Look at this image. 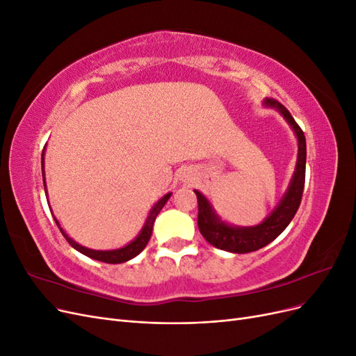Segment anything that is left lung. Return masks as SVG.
I'll return each mask as SVG.
<instances>
[{"label":"left lung","instance_id":"8db88e82","mask_svg":"<svg viewBox=\"0 0 356 356\" xmlns=\"http://www.w3.org/2000/svg\"><path fill=\"white\" fill-rule=\"evenodd\" d=\"M266 106H272L276 111L284 115L288 124L293 129L297 141H298V156L297 165L293 179H291L288 190L284 197L279 202L277 207L268 217L252 227H238L222 221L215 213L212 204L208 202L200 191L195 190L197 196L199 213H197V225L202 236L211 245L222 251H229L234 254H246L260 250V248L273 242L281 234L294 218V215L300 207L301 196L305 190V178H306V138L300 126L296 123L293 115L285 108L282 104L275 99H264Z\"/></svg>","mask_w":356,"mask_h":356}]
</instances>
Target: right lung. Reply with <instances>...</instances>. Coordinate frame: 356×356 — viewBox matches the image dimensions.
<instances>
[{"label": "right lung", "mask_w": 356, "mask_h": 356, "mask_svg": "<svg viewBox=\"0 0 356 356\" xmlns=\"http://www.w3.org/2000/svg\"><path fill=\"white\" fill-rule=\"evenodd\" d=\"M41 170H42V181H44V190H46V178H44V149H42V154H41ZM172 193H168V195H165L163 197H161L154 207L152 208V211H149L148 217H147V221L144 224L143 230L139 232V234L136 236V238L131 242L127 243L126 246L123 248H118V250H110V251H96V250H89V248L86 246H81L80 243H77L75 241H72L70 236L63 232L60 229L59 225V221L55 218L56 224L59 230L62 232L63 238H65L68 241V243L74 248V250H77L79 252L84 254L86 257L89 258H93V260H98V261H102V263H108V264H120V263H124V261H129L132 260L134 257H136L139 252H141L144 248L147 246L149 238H152V233H153V224L156 221V217L159 215V212L161 211V208L165 207V203L168 202V199L170 197Z\"/></svg>", "instance_id": "add662e5"}]
</instances>
